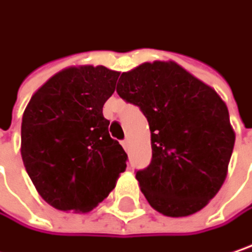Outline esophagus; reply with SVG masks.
<instances>
[{
	"label": "esophagus",
	"mask_w": 252,
	"mask_h": 252,
	"mask_svg": "<svg viewBox=\"0 0 252 252\" xmlns=\"http://www.w3.org/2000/svg\"><path fill=\"white\" fill-rule=\"evenodd\" d=\"M121 145H123V147H124V150H128V145H129V141L128 140H124L123 141V142H121Z\"/></svg>",
	"instance_id": "obj_1"
}]
</instances>
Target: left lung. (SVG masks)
Returning a JSON list of instances; mask_svg holds the SVG:
<instances>
[{"instance_id":"1","label":"left lung","mask_w":252,"mask_h":252,"mask_svg":"<svg viewBox=\"0 0 252 252\" xmlns=\"http://www.w3.org/2000/svg\"><path fill=\"white\" fill-rule=\"evenodd\" d=\"M117 93L138 105L150 124L153 159L135 174L144 197L167 217L198 213L228 172L235 132L225 102L174 61L123 72Z\"/></svg>"}]
</instances>
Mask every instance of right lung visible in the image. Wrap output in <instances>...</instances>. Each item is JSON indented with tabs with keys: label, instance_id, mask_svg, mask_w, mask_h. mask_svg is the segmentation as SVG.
I'll use <instances>...</instances> for the list:
<instances>
[{
	"label": "right lung",
	"instance_id": "right-lung-1",
	"mask_svg": "<svg viewBox=\"0 0 252 252\" xmlns=\"http://www.w3.org/2000/svg\"><path fill=\"white\" fill-rule=\"evenodd\" d=\"M118 75L104 65L68 67L38 88L24 111V167L41 198L57 210L90 213L126 171V151L102 115Z\"/></svg>",
	"mask_w": 252,
	"mask_h": 252
}]
</instances>
